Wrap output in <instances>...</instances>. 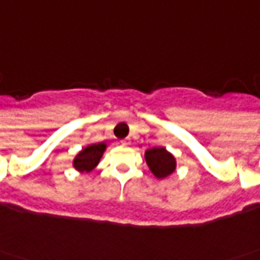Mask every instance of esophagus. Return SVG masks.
Instances as JSON below:
<instances>
[{"label": "esophagus", "mask_w": 260, "mask_h": 260, "mask_svg": "<svg viewBox=\"0 0 260 260\" xmlns=\"http://www.w3.org/2000/svg\"><path fill=\"white\" fill-rule=\"evenodd\" d=\"M121 143H122V145H129V139H122Z\"/></svg>", "instance_id": "34e87169"}]
</instances>
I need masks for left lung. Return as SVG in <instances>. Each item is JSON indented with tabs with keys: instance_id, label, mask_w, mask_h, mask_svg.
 Listing matches in <instances>:
<instances>
[{
	"instance_id": "left-lung-1",
	"label": "left lung",
	"mask_w": 260,
	"mask_h": 260,
	"mask_svg": "<svg viewBox=\"0 0 260 260\" xmlns=\"http://www.w3.org/2000/svg\"><path fill=\"white\" fill-rule=\"evenodd\" d=\"M145 159L148 163L150 172L155 174L157 179H165L169 174H172L176 169L174 157L165 148H152L146 150Z\"/></svg>"
}]
</instances>
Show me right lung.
Listing matches in <instances>:
<instances>
[{
  "label": "right lung",
  "instance_id": "add662e5",
  "mask_svg": "<svg viewBox=\"0 0 260 260\" xmlns=\"http://www.w3.org/2000/svg\"><path fill=\"white\" fill-rule=\"evenodd\" d=\"M104 150L105 143H95V145L87 146L74 159V168L80 172H91L92 169L99 165Z\"/></svg>",
  "mask_w": 260,
  "mask_h": 260
}]
</instances>
